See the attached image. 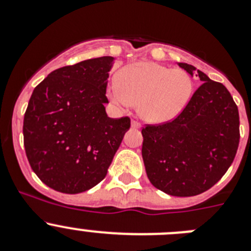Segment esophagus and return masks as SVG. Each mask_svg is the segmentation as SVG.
I'll list each match as a JSON object with an SVG mask.
<instances>
[{
	"mask_svg": "<svg viewBox=\"0 0 251 251\" xmlns=\"http://www.w3.org/2000/svg\"><path fill=\"white\" fill-rule=\"evenodd\" d=\"M130 127L134 128V129H139V128H141V124H139L137 121H132L130 122Z\"/></svg>",
	"mask_w": 251,
	"mask_h": 251,
	"instance_id": "34e87169",
	"label": "esophagus"
}]
</instances>
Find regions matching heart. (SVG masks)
Instances as JSON below:
<instances>
[{
    "instance_id": "1",
    "label": "heart",
    "mask_w": 251,
    "mask_h": 251,
    "mask_svg": "<svg viewBox=\"0 0 251 251\" xmlns=\"http://www.w3.org/2000/svg\"><path fill=\"white\" fill-rule=\"evenodd\" d=\"M191 76L182 69H170L152 61L123 68L118 83L108 85V97L122 108L138 104V113L150 123H165L185 108L191 97Z\"/></svg>"
}]
</instances>
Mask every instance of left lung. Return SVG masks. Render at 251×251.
<instances>
[{
	"label": "left lung",
	"mask_w": 251,
	"mask_h": 251,
	"mask_svg": "<svg viewBox=\"0 0 251 251\" xmlns=\"http://www.w3.org/2000/svg\"><path fill=\"white\" fill-rule=\"evenodd\" d=\"M201 84L174 121L142 129L148 179L171 196H196L225 175L238 151L239 110L229 90L205 73L178 63Z\"/></svg>",
	"instance_id": "left-lung-1"
}]
</instances>
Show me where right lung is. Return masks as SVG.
<instances>
[{
	"label": "right lung",
	"mask_w": 251,
	"mask_h": 251,
	"mask_svg": "<svg viewBox=\"0 0 251 251\" xmlns=\"http://www.w3.org/2000/svg\"><path fill=\"white\" fill-rule=\"evenodd\" d=\"M114 57L88 59L51 72L32 92L24 118L30 166L55 191L80 194L105 177L130 119L105 112Z\"/></svg>",
	"instance_id": "1"
}]
</instances>
